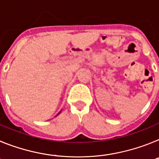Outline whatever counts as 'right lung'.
Masks as SVG:
<instances>
[{
    "label": "right lung",
    "mask_w": 159,
    "mask_h": 159,
    "mask_svg": "<svg viewBox=\"0 0 159 159\" xmlns=\"http://www.w3.org/2000/svg\"><path fill=\"white\" fill-rule=\"evenodd\" d=\"M60 112H61V111H60ZM60 113H59V114H60ZM59 114H58V115H59ZM58 115H57V116H58Z\"/></svg>",
    "instance_id": "1"
}]
</instances>
